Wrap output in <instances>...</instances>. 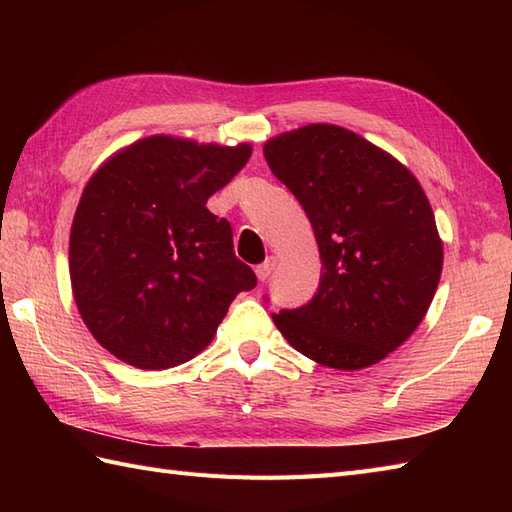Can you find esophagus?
<instances>
[{"mask_svg": "<svg viewBox=\"0 0 512 512\" xmlns=\"http://www.w3.org/2000/svg\"><path fill=\"white\" fill-rule=\"evenodd\" d=\"M275 266H277V259H275V257H268L264 264H259V266L255 268L257 279H259V281H266V279L270 277V273H273V270H275Z\"/></svg>", "mask_w": 512, "mask_h": 512, "instance_id": "34e87169", "label": "esophagus"}]
</instances>
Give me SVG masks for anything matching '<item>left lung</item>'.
<instances>
[{"label":"left lung","mask_w":512,"mask_h":512,"mask_svg":"<svg viewBox=\"0 0 512 512\" xmlns=\"http://www.w3.org/2000/svg\"><path fill=\"white\" fill-rule=\"evenodd\" d=\"M264 156L306 211L323 273L306 306L273 314L279 332L325 367L383 361L418 328L440 281L427 195L398 160L336 125L281 134Z\"/></svg>","instance_id":"obj_1"}]
</instances>
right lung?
<instances>
[{
  "instance_id": "obj_1",
  "label": "right lung",
  "mask_w": 512,
  "mask_h": 512,
  "mask_svg": "<svg viewBox=\"0 0 512 512\" xmlns=\"http://www.w3.org/2000/svg\"><path fill=\"white\" fill-rule=\"evenodd\" d=\"M250 147L151 136L123 149L85 187L70 233L74 301L94 339L140 369L200 354L257 277L233 228L206 209Z\"/></svg>"
}]
</instances>
